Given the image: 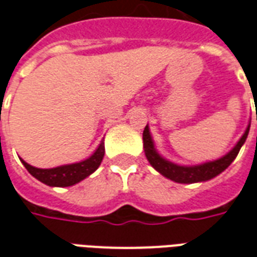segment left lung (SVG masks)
<instances>
[{"label": "left lung", "instance_id": "8db88e82", "mask_svg": "<svg viewBox=\"0 0 257 257\" xmlns=\"http://www.w3.org/2000/svg\"><path fill=\"white\" fill-rule=\"evenodd\" d=\"M249 126L250 123L248 125L245 134L238 140V143L235 144L234 148L230 153L226 154L225 157L219 158L216 161H211V162L195 165V166H180V165H176V163L167 161V159L162 158L157 153L147 125L143 131L144 153H146V157H147L150 165L157 172H159L162 176H165L169 180H172V181L180 182V184H193V182L208 181L211 178H214L218 174H220L225 169H227L230 166V163L234 161L235 157L240 153L242 144L245 143V140L248 138Z\"/></svg>", "mask_w": 257, "mask_h": 257}]
</instances>
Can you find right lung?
<instances>
[{
  "label": "right lung",
  "instance_id": "add662e5",
  "mask_svg": "<svg viewBox=\"0 0 257 257\" xmlns=\"http://www.w3.org/2000/svg\"><path fill=\"white\" fill-rule=\"evenodd\" d=\"M104 155V143L100 142L99 147L96 148L90 158L81 162L72 163V165H64V166L53 167V169H38L27 162H24L22 158V163L26 166L31 176L39 180L49 187H72L87 177L99 167Z\"/></svg>",
  "mask_w": 257,
  "mask_h": 257
}]
</instances>
